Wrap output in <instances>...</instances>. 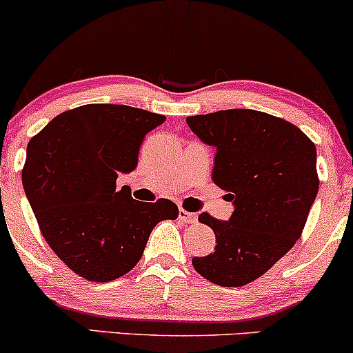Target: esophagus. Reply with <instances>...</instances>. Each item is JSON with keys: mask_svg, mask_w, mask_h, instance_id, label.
Masks as SVG:
<instances>
[{"mask_svg": "<svg viewBox=\"0 0 353 353\" xmlns=\"http://www.w3.org/2000/svg\"><path fill=\"white\" fill-rule=\"evenodd\" d=\"M179 221L182 222V224H194V222L197 221V216H196V214L188 212V210L181 209L179 210Z\"/></svg>", "mask_w": 353, "mask_h": 353, "instance_id": "34e87169", "label": "esophagus"}]
</instances>
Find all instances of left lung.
Wrapping results in <instances>:
<instances>
[{"label":"left lung","mask_w":353,"mask_h":353,"mask_svg":"<svg viewBox=\"0 0 353 353\" xmlns=\"http://www.w3.org/2000/svg\"><path fill=\"white\" fill-rule=\"evenodd\" d=\"M185 123L216 149L212 179L234 204L229 221L201 214L216 249L192 265L217 285H245L301 237L319 192L317 151L297 125L254 109L189 116Z\"/></svg>","instance_id":"obj_1"}]
</instances>
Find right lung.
Listing matches in <instances>:
<instances>
[{
  "label": "right lung",
  "mask_w": 353,
  "mask_h": 353,
  "mask_svg": "<svg viewBox=\"0 0 353 353\" xmlns=\"http://www.w3.org/2000/svg\"><path fill=\"white\" fill-rule=\"evenodd\" d=\"M164 121L139 108L86 104L56 116L28 144L24 192L48 245L81 277L109 282L129 272L157 222L179 216L172 201L145 204L116 188Z\"/></svg>",
  "instance_id": "1"
}]
</instances>
